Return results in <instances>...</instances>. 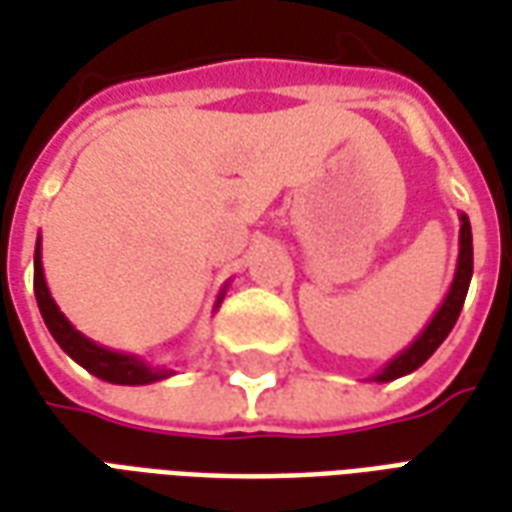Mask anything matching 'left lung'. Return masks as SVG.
Here are the masks:
<instances>
[{
    "label": "left lung",
    "mask_w": 512,
    "mask_h": 512,
    "mask_svg": "<svg viewBox=\"0 0 512 512\" xmlns=\"http://www.w3.org/2000/svg\"><path fill=\"white\" fill-rule=\"evenodd\" d=\"M472 268H474V255H472V224H469V216L461 213V235H458V266H455V277H452V285L447 290V296L441 301V307L436 310V315L430 318V323L419 332V337L414 343L403 348L395 359H389L381 370H378L373 381L378 384H386V381H395L400 376H408L414 373L417 367H422L428 362L433 351L439 348L447 334L452 332V326L461 315L463 301H466V293H469V282H472Z\"/></svg>",
    "instance_id": "left-lung-1"
}]
</instances>
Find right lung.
<instances>
[{
  "instance_id": "1",
  "label": "right lung",
  "mask_w": 512,
  "mask_h": 512,
  "mask_svg": "<svg viewBox=\"0 0 512 512\" xmlns=\"http://www.w3.org/2000/svg\"><path fill=\"white\" fill-rule=\"evenodd\" d=\"M224 290L219 293V299H216V307L213 310H219V304L224 299ZM35 299H38L40 315H43V321L49 326L51 337L57 340L65 354L71 356L76 365H82L87 373H93L95 378H101V381H109V384H123V386H142V384H156V381H164V378L175 376V370H169V367H153L147 365L145 359H139L134 354H120V351H112V348H106V345L93 343L90 337H84L76 326H73L65 315L57 307V301L51 299L49 285H46V277H43V260H40V235H38V244H35Z\"/></svg>"
}]
</instances>
